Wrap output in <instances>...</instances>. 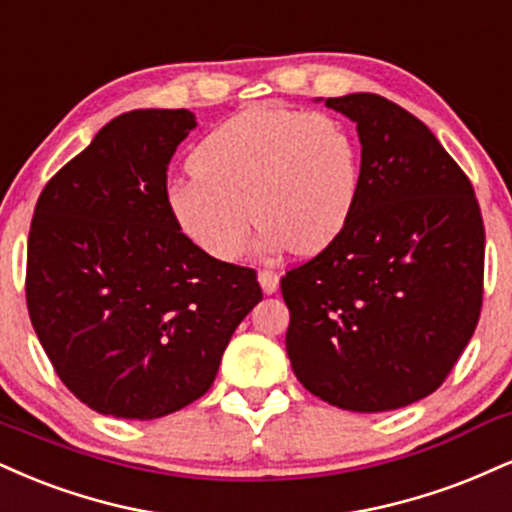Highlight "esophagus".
<instances>
[{
  "instance_id": "34e87169",
  "label": "esophagus",
  "mask_w": 512,
  "mask_h": 512,
  "mask_svg": "<svg viewBox=\"0 0 512 512\" xmlns=\"http://www.w3.org/2000/svg\"><path fill=\"white\" fill-rule=\"evenodd\" d=\"M257 281H260L262 291L267 295L276 293V288H279V274L272 272V269H260V274H257Z\"/></svg>"
}]
</instances>
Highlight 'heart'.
I'll return each mask as SVG.
<instances>
[{
  "label": "heart",
  "instance_id": "obj_1",
  "mask_svg": "<svg viewBox=\"0 0 512 512\" xmlns=\"http://www.w3.org/2000/svg\"><path fill=\"white\" fill-rule=\"evenodd\" d=\"M193 174L169 186L178 229L209 257L233 262L250 240L262 250L317 255L348 226L362 186L360 143L334 114L245 109L197 143Z\"/></svg>",
  "mask_w": 512,
  "mask_h": 512
}]
</instances>
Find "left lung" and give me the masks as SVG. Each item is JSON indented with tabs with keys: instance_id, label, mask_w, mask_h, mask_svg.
Returning <instances> with one entry per match:
<instances>
[{
	"instance_id": "1",
	"label": "left lung",
	"mask_w": 512,
	"mask_h": 512,
	"mask_svg": "<svg viewBox=\"0 0 512 512\" xmlns=\"http://www.w3.org/2000/svg\"><path fill=\"white\" fill-rule=\"evenodd\" d=\"M357 123L362 186L329 248L281 279L300 384L353 412L405 408L446 381L482 310L484 224L434 133L372 92L329 97Z\"/></svg>"
}]
</instances>
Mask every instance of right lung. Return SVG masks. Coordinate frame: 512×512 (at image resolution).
<instances>
[{"mask_svg": "<svg viewBox=\"0 0 512 512\" xmlns=\"http://www.w3.org/2000/svg\"><path fill=\"white\" fill-rule=\"evenodd\" d=\"M195 126L188 109L116 116L35 205L30 322L66 389L100 415L155 420L205 396L262 300L255 269L197 248L166 202V169Z\"/></svg>", "mask_w": 512, "mask_h": 512, "instance_id": "1", "label": "right lung"}]
</instances>
